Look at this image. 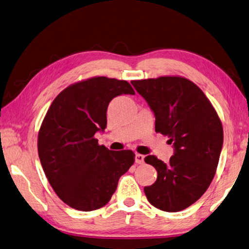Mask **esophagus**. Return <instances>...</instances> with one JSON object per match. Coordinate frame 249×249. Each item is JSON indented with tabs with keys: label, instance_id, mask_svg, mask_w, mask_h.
I'll return each instance as SVG.
<instances>
[{
	"label": "esophagus",
	"instance_id": "esophagus-1",
	"mask_svg": "<svg viewBox=\"0 0 249 249\" xmlns=\"http://www.w3.org/2000/svg\"><path fill=\"white\" fill-rule=\"evenodd\" d=\"M135 162L137 163H143L144 162V155L142 154H137L135 155Z\"/></svg>",
	"mask_w": 249,
	"mask_h": 249
}]
</instances>
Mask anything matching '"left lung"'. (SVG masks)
Returning <instances> with one entry per match:
<instances>
[{
	"label": "left lung",
	"mask_w": 249,
	"mask_h": 249,
	"mask_svg": "<svg viewBox=\"0 0 249 249\" xmlns=\"http://www.w3.org/2000/svg\"><path fill=\"white\" fill-rule=\"evenodd\" d=\"M135 90L155 114V131L175 146L167 163L155 155L144 158L157 170V180L145 186L154 207L177 213L198 200L212 183L223 144L221 120L204 92L180 76L133 80Z\"/></svg>",
	"instance_id": "8db88e82"
}]
</instances>
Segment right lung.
<instances>
[{"instance_id":"right-lung-1","label":"right lung","mask_w":249,"mask_h":249,"mask_svg":"<svg viewBox=\"0 0 249 249\" xmlns=\"http://www.w3.org/2000/svg\"><path fill=\"white\" fill-rule=\"evenodd\" d=\"M135 94L125 80L93 77L70 84L52 103L37 134L42 168L58 197L81 212L110 200L120 177L134 162L131 149L114 152L98 145L95 133L107 124L112 98Z\"/></svg>"}]
</instances>
